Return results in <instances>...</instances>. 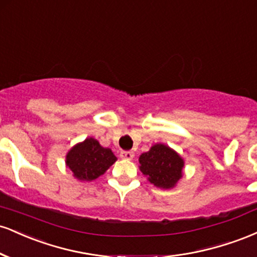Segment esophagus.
Here are the masks:
<instances>
[{
	"mask_svg": "<svg viewBox=\"0 0 257 257\" xmlns=\"http://www.w3.org/2000/svg\"><path fill=\"white\" fill-rule=\"evenodd\" d=\"M120 157L124 158V159H128V161H131V159L134 158V152L123 151V152H120Z\"/></svg>",
	"mask_w": 257,
	"mask_h": 257,
	"instance_id": "34e87169",
	"label": "esophagus"
}]
</instances>
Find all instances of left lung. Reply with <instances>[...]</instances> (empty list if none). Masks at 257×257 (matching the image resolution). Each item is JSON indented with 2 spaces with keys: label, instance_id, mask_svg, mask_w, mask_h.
Segmentation results:
<instances>
[{
  "label": "left lung",
  "instance_id": "left-lung-1",
  "mask_svg": "<svg viewBox=\"0 0 257 257\" xmlns=\"http://www.w3.org/2000/svg\"><path fill=\"white\" fill-rule=\"evenodd\" d=\"M139 162L140 170L156 187L172 188L182 176L184 161L163 144L152 146L149 152L140 156Z\"/></svg>",
  "mask_w": 257,
  "mask_h": 257
}]
</instances>
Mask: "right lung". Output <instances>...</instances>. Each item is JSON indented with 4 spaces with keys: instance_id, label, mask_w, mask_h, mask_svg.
<instances>
[{
    "instance_id": "add662e5",
    "label": "right lung",
    "mask_w": 257,
    "mask_h": 257,
    "mask_svg": "<svg viewBox=\"0 0 257 257\" xmlns=\"http://www.w3.org/2000/svg\"><path fill=\"white\" fill-rule=\"evenodd\" d=\"M116 159L110 149L102 147L95 139L88 138L70 150L66 156V166L72 170L75 178L93 181L102 175Z\"/></svg>"
}]
</instances>
